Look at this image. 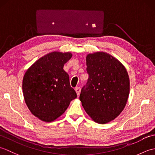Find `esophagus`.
Returning <instances> with one entry per match:
<instances>
[{
	"label": "esophagus",
	"instance_id": "1",
	"mask_svg": "<svg viewBox=\"0 0 155 155\" xmlns=\"http://www.w3.org/2000/svg\"><path fill=\"white\" fill-rule=\"evenodd\" d=\"M81 91V88H80V87H77V88H75V91H76V93H77V94L78 96V95L80 94Z\"/></svg>",
	"mask_w": 155,
	"mask_h": 155
}]
</instances>
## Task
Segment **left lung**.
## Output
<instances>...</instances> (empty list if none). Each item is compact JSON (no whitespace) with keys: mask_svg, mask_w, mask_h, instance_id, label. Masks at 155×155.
<instances>
[{"mask_svg":"<svg viewBox=\"0 0 155 155\" xmlns=\"http://www.w3.org/2000/svg\"><path fill=\"white\" fill-rule=\"evenodd\" d=\"M88 78L82 88L80 101L86 113L99 124L109 123L123 110L129 95L130 81L126 68L104 52L86 58Z\"/></svg>","mask_w":155,"mask_h":155,"instance_id":"left-lung-1","label":"left lung"}]
</instances>
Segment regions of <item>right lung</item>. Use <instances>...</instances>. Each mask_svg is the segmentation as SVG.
<instances>
[{
  "label": "right lung",
  "instance_id": "obj_1",
  "mask_svg": "<svg viewBox=\"0 0 155 155\" xmlns=\"http://www.w3.org/2000/svg\"><path fill=\"white\" fill-rule=\"evenodd\" d=\"M71 52H52L36 61L25 72L22 91L28 109L39 119L52 122L77 97L63 67Z\"/></svg>",
  "mask_w": 155,
  "mask_h": 155
}]
</instances>
